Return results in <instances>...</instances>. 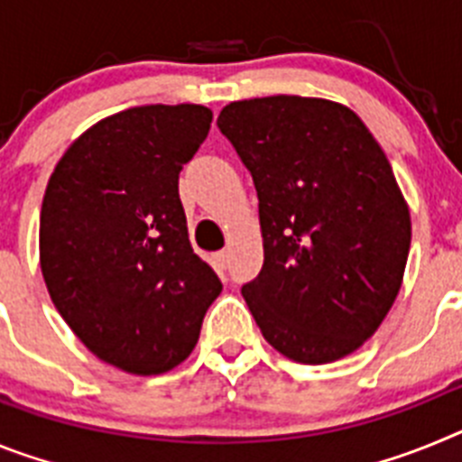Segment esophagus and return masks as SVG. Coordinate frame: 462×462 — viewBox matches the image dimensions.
I'll list each match as a JSON object with an SVG mask.
<instances>
[{
  "label": "esophagus",
  "mask_w": 462,
  "mask_h": 462,
  "mask_svg": "<svg viewBox=\"0 0 462 462\" xmlns=\"http://www.w3.org/2000/svg\"><path fill=\"white\" fill-rule=\"evenodd\" d=\"M228 259H231V254H228L226 250H222L215 254V263H217V268H222V271L228 266Z\"/></svg>",
  "instance_id": "34e87169"
}]
</instances>
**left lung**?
I'll return each instance as SVG.
<instances>
[{"label": "left lung", "instance_id": "8db88e82", "mask_svg": "<svg viewBox=\"0 0 462 462\" xmlns=\"http://www.w3.org/2000/svg\"><path fill=\"white\" fill-rule=\"evenodd\" d=\"M259 196L263 268L243 287L256 326L282 356L333 363L374 336L402 284L410 206L352 108L275 94L217 117Z\"/></svg>", "mask_w": 462, "mask_h": 462}]
</instances>
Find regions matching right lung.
Wrapping results in <instances>:
<instances>
[{"label":"right lung","instance_id":"right-lung-1","mask_svg":"<svg viewBox=\"0 0 462 462\" xmlns=\"http://www.w3.org/2000/svg\"><path fill=\"white\" fill-rule=\"evenodd\" d=\"M199 104L138 106L99 120L48 180L39 261L69 328L129 374H162L194 352L222 282L194 254L178 175L208 132Z\"/></svg>","mask_w":462,"mask_h":462}]
</instances>
